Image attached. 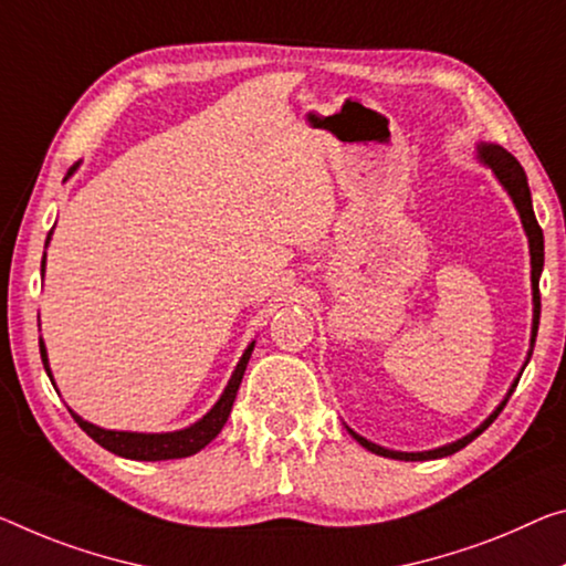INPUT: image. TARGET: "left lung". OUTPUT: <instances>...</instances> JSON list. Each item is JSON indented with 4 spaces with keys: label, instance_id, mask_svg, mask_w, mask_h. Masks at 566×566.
<instances>
[{
    "label": "left lung",
    "instance_id": "8db88e82",
    "mask_svg": "<svg viewBox=\"0 0 566 566\" xmlns=\"http://www.w3.org/2000/svg\"><path fill=\"white\" fill-rule=\"evenodd\" d=\"M475 159L483 164V167H489L493 171V177L499 179V185L503 187V192L511 197V202H514L516 212L521 217V224H524V232H526V240H528V255H532V303H534V318H532V344H528V354H526V361L524 367H521L518 377L514 379V385L509 387L506 397L501 399L499 407L485 417V420L478 424L475 430H471L463 438H458L453 442H448V446H440V448H432V450H417V453H402V450H389V448H381L377 442H371L367 438H361L359 432H354L349 424H346V430H349L352 438L359 442L361 448H367L369 453L374 455H381V458H392V460H434V458H448L458 453L460 448H465L468 442H473L478 434H481L489 424L499 417V412L506 407L509 397L514 395V389L518 385L521 374H524L528 359H532V352H534V342H536V332H538V311H542V301H538V277H542L544 271V232L538 228L536 222V214H534V207H532V192H528V181H526V171L521 169V164L511 156L503 146L499 144H489V142H481L475 144Z\"/></svg>",
    "mask_w": 566,
    "mask_h": 566
}]
</instances>
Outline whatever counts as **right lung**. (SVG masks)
<instances>
[{
    "mask_svg": "<svg viewBox=\"0 0 566 566\" xmlns=\"http://www.w3.org/2000/svg\"><path fill=\"white\" fill-rule=\"evenodd\" d=\"M77 167H81V161L73 164V167L67 169L65 179H71ZM50 238H52V230L48 232L45 248L50 245ZM42 275H45V255H42ZM253 349H255V342H250L248 349L242 352V356H240L238 367H234V371H232L228 387L222 389L220 399H217V402L212 405V410L199 417V420L189 424V428L171 430V432L106 430V428H98V424H93L88 420H83V417L73 412L71 407H67V410H71V415L75 417V422L83 428V432H88L101 448L111 450L113 455H120V458H128V460H151V463H154V460L189 458V455L199 453V450H202L205 446H210V442L224 428V422H228L232 402H234V397H238L242 374H245V369H248V361H250V354H253ZM40 356H42V364H45V371H48V377L52 381V387H55V379H52L50 361H48V349H45V342H42V338H40Z\"/></svg>",
    "mask_w": 566,
    "mask_h": 566,
    "instance_id": "right-lung-1",
    "label": "right lung"
}]
</instances>
